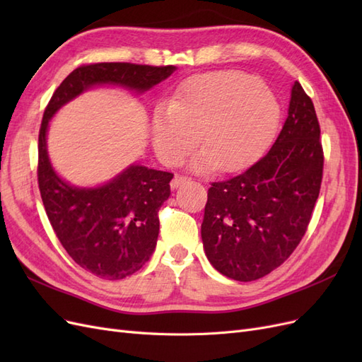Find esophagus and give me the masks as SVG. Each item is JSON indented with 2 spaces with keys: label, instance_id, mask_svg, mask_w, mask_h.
I'll list each match as a JSON object with an SVG mask.
<instances>
[{
  "label": "esophagus",
  "instance_id": "1",
  "mask_svg": "<svg viewBox=\"0 0 362 362\" xmlns=\"http://www.w3.org/2000/svg\"><path fill=\"white\" fill-rule=\"evenodd\" d=\"M185 181H187V178H185V177H175V178L170 181V189H172V190L178 189L180 185L184 184Z\"/></svg>",
  "mask_w": 362,
  "mask_h": 362
}]
</instances>
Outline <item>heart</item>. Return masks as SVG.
<instances>
[{
	"mask_svg": "<svg viewBox=\"0 0 362 362\" xmlns=\"http://www.w3.org/2000/svg\"><path fill=\"white\" fill-rule=\"evenodd\" d=\"M281 117L276 95L255 76L237 71L194 75L184 81L169 105L151 117L157 157L175 166L201 141L205 148L189 168L208 172L240 170L257 161L275 137Z\"/></svg>",
	"mask_w": 362,
	"mask_h": 362,
	"instance_id": "heart-1",
	"label": "heart"
}]
</instances>
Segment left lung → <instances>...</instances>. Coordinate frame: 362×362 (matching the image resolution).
<instances>
[{"label": "left lung", "instance_id": "1", "mask_svg": "<svg viewBox=\"0 0 362 362\" xmlns=\"http://www.w3.org/2000/svg\"><path fill=\"white\" fill-rule=\"evenodd\" d=\"M322 172L319 120L311 98L296 81L272 149L243 173L208 189L201 237L211 266L242 282L279 267L310 223Z\"/></svg>", "mask_w": 362, "mask_h": 362}]
</instances>
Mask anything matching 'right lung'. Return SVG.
<instances>
[{
  "mask_svg": "<svg viewBox=\"0 0 362 362\" xmlns=\"http://www.w3.org/2000/svg\"><path fill=\"white\" fill-rule=\"evenodd\" d=\"M175 71V66L131 63L87 64L62 81L43 113L37 168L43 206L69 257L103 279H124L151 258L160 229L157 214L170 196L173 175L133 163L104 184L74 185L51 163L47 145L49 122L62 107L95 87H120L141 95Z\"/></svg>",
  "mask_w": 362,
  "mask_h": 362,
  "instance_id": "add662e5",
  "label": "right lung"
}]
</instances>
